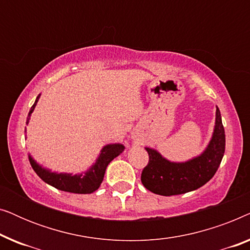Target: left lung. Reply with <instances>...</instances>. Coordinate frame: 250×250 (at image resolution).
<instances>
[{"label": "left lung", "instance_id": "1", "mask_svg": "<svg viewBox=\"0 0 250 250\" xmlns=\"http://www.w3.org/2000/svg\"><path fill=\"white\" fill-rule=\"evenodd\" d=\"M149 163L141 174V182L160 196H175L199 189L215 175L225 151V132L220 109L216 107L213 134L200 155L186 162H170L158 150L146 146Z\"/></svg>", "mask_w": 250, "mask_h": 250}]
</instances>
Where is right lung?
<instances>
[{"mask_svg":"<svg viewBox=\"0 0 250 250\" xmlns=\"http://www.w3.org/2000/svg\"><path fill=\"white\" fill-rule=\"evenodd\" d=\"M40 97L41 94L37 95L35 102H34L32 108H30L26 122L27 125H28L30 116H32L34 109H35L37 102L40 100ZM124 149L125 146L122 143H109V145H105L101 149L95 162L85 172H81L77 174L52 172L50 168H46V167H44L43 165L37 163L30 153H28V159L33 169L35 170L37 175L45 183L54 187L58 190L66 191V192L85 194L92 193L99 189L102 181H104L107 166L110 164L112 159L121 155L124 151Z\"/></svg>","mask_w":250,"mask_h":250,"instance_id":"add662e5","label":"right lung"}]
</instances>
